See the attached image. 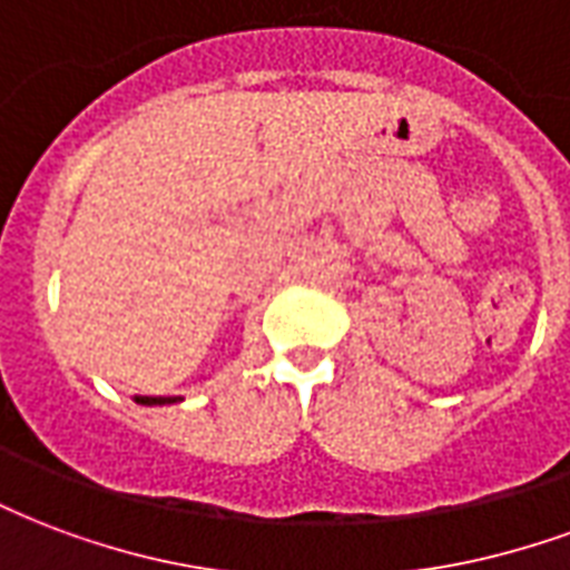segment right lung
<instances>
[{"label":"right lung","mask_w":570,"mask_h":570,"mask_svg":"<svg viewBox=\"0 0 570 570\" xmlns=\"http://www.w3.org/2000/svg\"><path fill=\"white\" fill-rule=\"evenodd\" d=\"M135 402H141V404H168V402H178V399H166V395H135Z\"/></svg>","instance_id":"1"}]
</instances>
